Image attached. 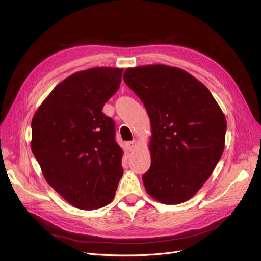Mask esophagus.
I'll use <instances>...</instances> for the list:
<instances>
[{"label":"esophagus","instance_id":"34e87169","mask_svg":"<svg viewBox=\"0 0 261 261\" xmlns=\"http://www.w3.org/2000/svg\"><path fill=\"white\" fill-rule=\"evenodd\" d=\"M137 145H138V143H137L136 139H134V140L129 141V143H127V147H128L129 150H134L137 147Z\"/></svg>","mask_w":261,"mask_h":261}]
</instances>
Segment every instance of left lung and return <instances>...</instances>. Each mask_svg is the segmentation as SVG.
<instances>
[{"label": "left lung", "mask_w": 261, "mask_h": 261, "mask_svg": "<svg viewBox=\"0 0 261 261\" xmlns=\"http://www.w3.org/2000/svg\"><path fill=\"white\" fill-rule=\"evenodd\" d=\"M124 82L143 101L151 134V165L143 175L147 193L165 204L199 191L224 150L226 120L209 89L178 67L127 68Z\"/></svg>", "instance_id": "obj_1"}]
</instances>
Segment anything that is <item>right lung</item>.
Listing matches in <instances>:
<instances>
[{
	"mask_svg": "<svg viewBox=\"0 0 261 261\" xmlns=\"http://www.w3.org/2000/svg\"><path fill=\"white\" fill-rule=\"evenodd\" d=\"M122 74V68L93 67L68 76L31 122V150L45 180L78 209L107 206L123 175L114 122L102 112Z\"/></svg>",
	"mask_w": 261,
	"mask_h": 261,
	"instance_id": "obj_1",
	"label": "right lung"
}]
</instances>
